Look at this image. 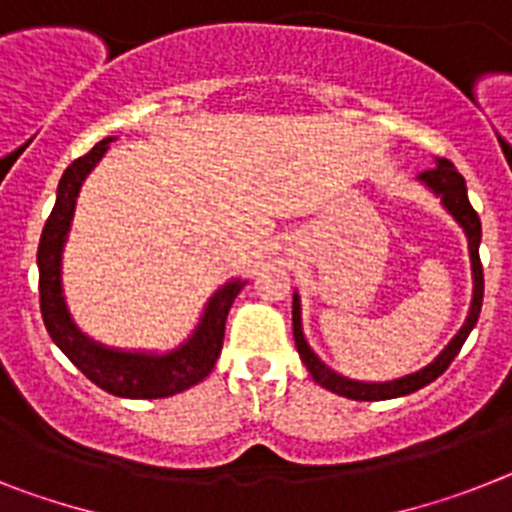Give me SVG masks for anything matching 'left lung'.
I'll use <instances>...</instances> for the list:
<instances>
[{
    "instance_id": "obj_1",
    "label": "left lung",
    "mask_w": 512,
    "mask_h": 512,
    "mask_svg": "<svg viewBox=\"0 0 512 512\" xmlns=\"http://www.w3.org/2000/svg\"><path fill=\"white\" fill-rule=\"evenodd\" d=\"M422 184H427L429 190L435 192L437 197L442 200L445 210H448L450 216L458 221L463 231L468 236V255H471V276H474V296H471V307H468V317L466 322L461 325V330L455 333L453 341L440 351L435 362L427 364L424 369L414 372V375L398 377V380H388V382H359V380H349V377L338 375L328 364H322L317 359V354L309 349V343L304 341L302 333V304H299V296L294 294V312H291V320H294V341H296V351L302 356L304 367L309 369V375L317 385H322L330 393L346 395L351 401H388V398H398V395H409L414 390L424 388L432 380L445 372L450 367L461 346L466 343L468 333L474 330L476 320H479V312H482V299H484V270H482V260H479V242H482V221L476 216V210L471 208L466 195V179L458 174L453 163L448 158H437L435 166L419 174Z\"/></svg>"
}]
</instances>
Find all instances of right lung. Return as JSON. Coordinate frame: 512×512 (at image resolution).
Masks as SVG:
<instances>
[{"label": "right lung", "mask_w": 512, "mask_h": 512, "mask_svg": "<svg viewBox=\"0 0 512 512\" xmlns=\"http://www.w3.org/2000/svg\"><path fill=\"white\" fill-rule=\"evenodd\" d=\"M114 137H106L85 156L72 161L59 179L57 203L38 244V294H41V315L51 341L57 343L64 356L75 364L90 382L119 398H169L182 393L197 382H203L216 367L221 356L226 317L236 294L247 281H229L210 296L200 325L179 349L169 354H143V351L106 349L93 338L77 330L62 294V249L70 234L75 203L85 176L93 171L103 153L109 150Z\"/></svg>", "instance_id": "right-lung-1"}]
</instances>
